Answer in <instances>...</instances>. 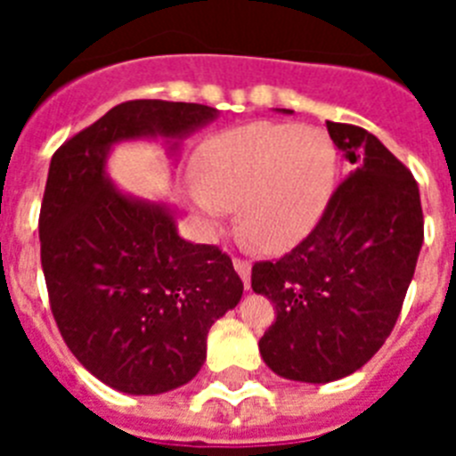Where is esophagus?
<instances>
[{
    "mask_svg": "<svg viewBox=\"0 0 456 456\" xmlns=\"http://www.w3.org/2000/svg\"><path fill=\"white\" fill-rule=\"evenodd\" d=\"M235 269L241 276V281H244V285L248 288V285H251V263L244 260V257H235Z\"/></svg>",
    "mask_w": 456,
    "mask_h": 456,
    "instance_id": "1",
    "label": "esophagus"
}]
</instances>
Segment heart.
<instances>
[{"label": "heart", "mask_w": 456, "mask_h": 456, "mask_svg": "<svg viewBox=\"0 0 456 456\" xmlns=\"http://www.w3.org/2000/svg\"><path fill=\"white\" fill-rule=\"evenodd\" d=\"M191 200L209 224L240 205L253 247L281 253L315 231L338 180V148L324 130L251 123L209 136L196 155Z\"/></svg>", "instance_id": "b5f03b06"}]
</instances>
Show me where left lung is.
Returning a JSON list of instances; mask_svg holds the SVG:
<instances>
[{"label":"left lung","mask_w":456,"mask_h":456,"mask_svg":"<svg viewBox=\"0 0 456 456\" xmlns=\"http://www.w3.org/2000/svg\"><path fill=\"white\" fill-rule=\"evenodd\" d=\"M349 162L324 216L278 260L253 265L251 288L276 305L260 354L276 374L329 384L363 368L400 317L425 240L418 183L374 134L326 123Z\"/></svg>","instance_id":"8db88e82"}]
</instances>
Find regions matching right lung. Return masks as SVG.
Here are the masks:
<instances>
[{
  "mask_svg": "<svg viewBox=\"0 0 456 456\" xmlns=\"http://www.w3.org/2000/svg\"><path fill=\"white\" fill-rule=\"evenodd\" d=\"M216 109L196 102L116 104L54 152L40 203V265L68 349L111 388L159 395L191 381L208 331L244 292L228 253L191 244L164 205L109 183V148L141 136L180 139Z\"/></svg>",
  "mask_w": 456,
  "mask_h": 456,
  "instance_id": "right-lung-1",
  "label": "right lung"
}]
</instances>
